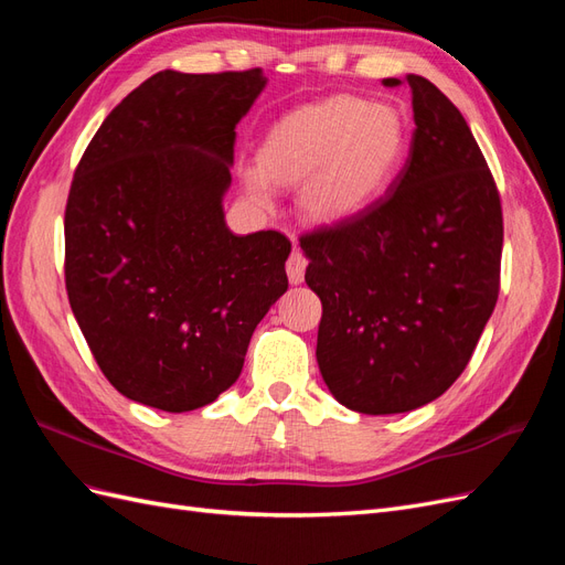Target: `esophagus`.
<instances>
[{
  "label": "esophagus",
  "instance_id": "1",
  "mask_svg": "<svg viewBox=\"0 0 565 565\" xmlns=\"http://www.w3.org/2000/svg\"><path fill=\"white\" fill-rule=\"evenodd\" d=\"M306 266H309V262H306V256H303L299 249H295L292 254H289V256H287V264H285L289 282H292V285H299V282H303V273H306Z\"/></svg>",
  "mask_w": 565,
  "mask_h": 565
}]
</instances>
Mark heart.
Segmentation results:
<instances>
[{"label": "heart", "instance_id": "obj_1", "mask_svg": "<svg viewBox=\"0 0 565 565\" xmlns=\"http://www.w3.org/2000/svg\"><path fill=\"white\" fill-rule=\"evenodd\" d=\"M405 148L403 117L358 96H334L282 117L259 148V172H247L249 193L266 202L268 181L299 183L311 218L337 224L370 204Z\"/></svg>", "mask_w": 565, "mask_h": 565}]
</instances>
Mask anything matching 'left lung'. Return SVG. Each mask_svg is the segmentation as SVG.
I'll list each match as a JSON object with an SVG mask.
<instances>
[{"mask_svg": "<svg viewBox=\"0 0 565 565\" xmlns=\"http://www.w3.org/2000/svg\"><path fill=\"white\" fill-rule=\"evenodd\" d=\"M405 79L415 134L401 174L365 210L299 237L322 303L320 374L363 415L443 396L500 295L504 226L488 162L452 100L419 75Z\"/></svg>", "mask_w": 565, "mask_h": 565, "instance_id": "8db88e82", "label": "left lung"}]
</instances>
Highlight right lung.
Returning <instances> with one entry per match:
<instances>
[{
    "label": "right lung",
    "instance_id": "obj_1",
    "mask_svg": "<svg viewBox=\"0 0 565 565\" xmlns=\"http://www.w3.org/2000/svg\"><path fill=\"white\" fill-rule=\"evenodd\" d=\"M262 67L162 71L115 106L65 204V289L106 380L188 413L241 377L256 324L287 289L292 243L224 221L235 125Z\"/></svg>",
    "mask_w": 565,
    "mask_h": 565
}]
</instances>
